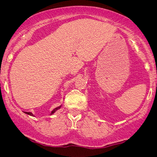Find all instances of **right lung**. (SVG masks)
<instances>
[{
  "label": "right lung",
  "mask_w": 157,
  "mask_h": 157,
  "mask_svg": "<svg viewBox=\"0 0 157 157\" xmlns=\"http://www.w3.org/2000/svg\"><path fill=\"white\" fill-rule=\"evenodd\" d=\"M61 106H59V107H57V108H56V109H53V110L52 111H51V114H52V113H55V111H57L58 109H59L60 108H61ZM25 113H27V114H29V115L33 116V113H31V112H25Z\"/></svg>",
  "instance_id": "right-lung-1"
}]
</instances>
